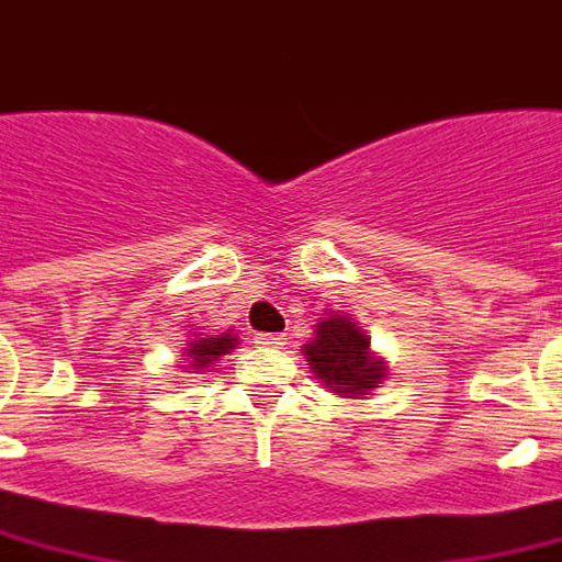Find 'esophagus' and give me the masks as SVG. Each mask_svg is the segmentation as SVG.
<instances>
[{"mask_svg":"<svg viewBox=\"0 0 562 562\" xmlns=\"http://www.w3.org/2000/svg\"><path fill=\"white\" fill-rule=\"evenodd\" d=\"M255 344H258V347H282V344H285V337L282 335H258L255 337Z\"/></svg>","mask_w":562,"mask_h":562,"instance_id":"obj_1","label":"esophagus"}]
</instances>
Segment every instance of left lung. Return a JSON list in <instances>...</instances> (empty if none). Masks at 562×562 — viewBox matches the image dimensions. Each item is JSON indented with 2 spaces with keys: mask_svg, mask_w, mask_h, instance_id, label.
Segmentation results:
<instances>
[{
  "mask_svg": "<svg viewBox=\"0 0 562 562\" xmlns=\"http://www.w3.org/2000/svg\"><path fill=\"white\" fill-rule=\"evenodd\" d=\"M304 356L313 374L344 398L371 395L386 376V362L371 352V337L340 313H331L316 325L313 340L304 344Z\"/></svg>",
  "mask_w": 562,
  "mask_h": 562,
  "instance_id": "obj_1",
  "label": "left lung"
}]
</instances>
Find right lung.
Segmentation results:
<instances>
[{"label":"right lung","instance_id":"1","mask_svg":"<svg viewBox=\"0 0 562 562\" xmlns=\"http://www.w3.org/2000/svg\"><path fill=\"white\" fill-rule=\"evenodd\" d=\"M234 347H237V337L231 335V331H222V335H200L188 344V359H191V368L200 371V368H210L213 362H218Z\"/></svg>","mask_w":562,"mask_h":562}]
</instances>
